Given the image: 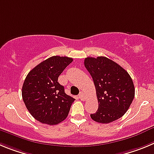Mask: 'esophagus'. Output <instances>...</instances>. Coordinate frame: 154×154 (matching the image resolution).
Masks as SVG:
<instances>
[{"mask_svg": "<svg viewBox=\"0 0 154 154\" xmlns=\"http://www.w3.org/2000/svg\"><path fill=\"white\" fill-rule=\"evenodd\" d=\"M79 98H80L81 100H85V95L83 92H80V94H79Z\"/></svg>", "mask_w": 154, "mask_h": 154, "instance_id": "34e87169", "label": "esophagus"}]
</instances>
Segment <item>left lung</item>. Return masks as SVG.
I'll use <instances>...</instances> for the list:
<instances>
[{
  "label": "left lung",
  "instance_id": "1",
  "mask_svg": "<svg viewBox=\"0 0 154 154\" xmlns=\"http://www.w3.org/2000/svg\"><path fill=\"white\" fill-rule=\"evenodd\" d=\"M84 66L94 80L98 100V109L91 114V118L109 124L123 117L135 95L134 82L127 71L106 57H88Z\"/></svg>",
  "mask_w": 154,
  "mask_h": 154
}]
</instances>
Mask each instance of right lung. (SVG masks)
Segmentation results:
<instances>
[{
    "label": "right lung",
    "mask_w": 154,
    "mask_h": 154,
    "mask_svg": "<svg viewBox=\"0 0 154 154\" xmlns=\"http://www.w3.org/2000/svg\"><path fill=\"white\" fill-rule=\"evenodd\" d=\"M72 61L67 57H51L33 68L24 80L23 102L30 114L42 124L56 125L67 118L75 99L65 94L57 80Z\"/></svg>",
    "instance_id": "obj_1"
}]
</instances>
